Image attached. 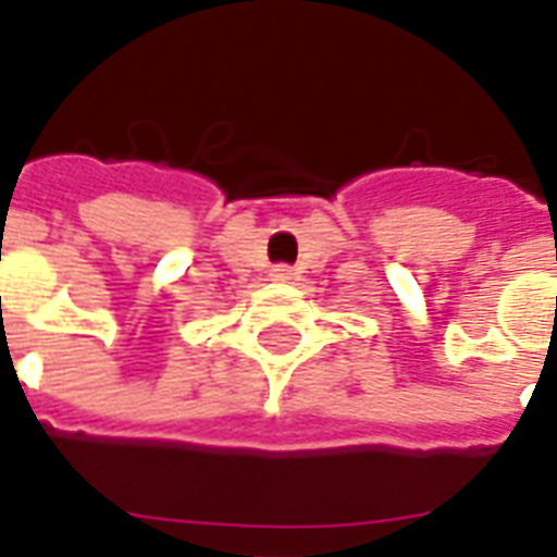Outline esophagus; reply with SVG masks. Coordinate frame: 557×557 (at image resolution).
<instances>
[{
    "label": "esophagus",
    "mask_w": 557,
    "mask_h": 557,
    "mask_svg": "<svg viewBox=\"0 0 557 557\" xmlns=\"http://www.w3.org/2000/svg\"><path fill=\"white\" fill-rule=\"evenodd\" d=\"M270 278H273V282H290V278H294V267H287V263H275L273 270H270Z\"/></svg>",
    "instance_id": "1"
}]
</instances>
